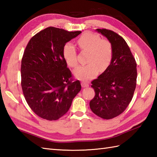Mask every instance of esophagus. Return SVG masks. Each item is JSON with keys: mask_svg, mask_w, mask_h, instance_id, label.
I'll return each mask as SVG.
<instances>
[{"mask_svg": "<svg viewBox=\"0 0 157 157\" xmlns=\"http://www.w3.org/2000/svg\"><path fill=\"white\" fill-rule=\"evenodd\" d=\"M81 85H82V86L83 88L88 87V86H89L88 83H87V82H82L81 83Z\"/></svg>", "mask_w": 157, "mask_h": 157, "instance_id": "34e87169", "label": "esophagus"}]
</instances>
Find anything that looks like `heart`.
<instances>
[{
    "mask_svg": "<svg viewBox=\"0 0 157 157\" xmlns=\"http://www.w3.org/2000/svg\"><path fill=\"white\" fill-rule=\"evenodd\" d=\"M82 51H88V65L79 66L73 71V74L81 80L94 78L99 71L104 72L109 68L113 59V48L111 42L106 39H101L99 35L91 32L84 33L78 40ZM63 55L69 67L78 65L77 52L74 45L67 42L63 46Z\"/></svg>",
    "mask_w": 157,
    "mask_h": 157,
    "instance_id": "obj_1",
    "label": "heart"
}]
</instances>
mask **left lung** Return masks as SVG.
<instances>
[{
	"mask_svg": "<svg viewBox=\"0 0 157 157\" xmlns=\"http://www.w3.org/2000/svg\"><path fill=\"white\" fill-rule=\"evenodd\" d=\"M96 31L111 42L113 56L109 68L91 82L95 96L90 107L102 119H111L121 114L132 101L136 87L137 63L121 36L110 29Z\"/></svg>",
	"mask_w": 157,
	"mask_h": 157,
	"instance_id": "left-lung-1",
	"label": "left lung"
}]
</instances>
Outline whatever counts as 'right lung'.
Here are the masks:
<instances>
[{"label": "right lung", "instance_id": "obj_1", "mask_svg": "<svg viewBox=\"0 0 157 157\" xmlns=\"http://www.w3.org/2000/svg\"><path fill=\"white\" fill-rule=\"evenodd\" d=\"M81 33L48 27L26 46L21 59V88L28 105L40 117L48 121L61 118L81 90L80 82L73 80L63 55L64 45Z\"/></svg>", "mask_w": 157, "mask_h": 157}]
</instances>
